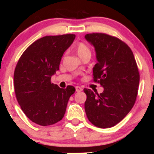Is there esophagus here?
<instances>
[{
    "instance_id": "34e87169",
    "label": "esophagus",
    "mask_w": 154,
    "mask_h": 154,
    "mask_svg": "<svg viewBox=\"0 0 154 154\" xmlns=\"http://www.w3.org/2000/svg\"><path fill=\"white\" fill-rule=\"evenodd\" d=\"M82 90V87H80V86H76L75 87V91L76 92H81V91Z\"/></svg>"
}]
</instances>
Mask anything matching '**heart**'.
I'll return each mask as SVG.
<instances>
[{"instance_id": "obj_1", "label": "heart", "mask_w": 154, "mask_h": 154, "mask_svg": "<svg viewBox=\"0 0 154 154\" xmlns=\"http://www.w3.org/2000/svg\"><path fill=\"white\" fill-rule=\"evenodd\" d=\"M75 50L80 58H82V57L85 55H91L90 48L84 42H79V43L76 45Z\"/></svg>"}]
</instances>
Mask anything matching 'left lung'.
Listing matches in <instances>:
<instances>
[{"label": "left lung", "mask_w": 154, "mask_h": 154, "mask_svg": "<svg viewBox=\"0 0 154 154\" xmlns=\"http://www.w3.org/2000/svg\"><path fill=\"white\" fill-rule=\"evenodd\" d=\"M95 47L98 62L93 80L104 88L102 93L84 89L88 119L99 128H110L130 112L137 99L140 73L133 51L118 38L104 33L87 34Z\"/></svg>", "instance_id": "left-lung-1"}]
</instances>
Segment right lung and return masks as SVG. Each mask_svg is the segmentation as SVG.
Wrapping results in <instances>:
<instances>
[{
    "label": "right lung",
    "instance_id": "obj_1",
    "mask_svg": "<svg viewBox=\"0 0 154 154\" xmlns=\"http://www.w3.org/2000/svg\"><path fill=\"white\" fill-rule=\"evenodd\" d=\"M75 38L71 34L41 38L28 47L17 62L14 73L16 98L24 113L36 124L50 126L60 121L75 91L72 85L61 89L51 82Z\"/></svg>",
    "mask_w": 154,
    "mask_h": 154
}]
</instances>
